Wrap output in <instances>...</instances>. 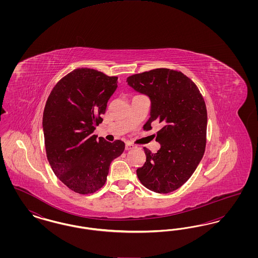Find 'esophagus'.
Segmentation results:
<instances>
[{
	"label": "esophagus",
	"instance_id": "esophagus-1",
	"mask_svg": "<svg viewBox=\"0 0 258 258\" xmlns=\"http://www.w3.org/2000/svg\"><path fill=\"white\" fill-rule=\"evenodd\" d=\"M135 148V146L133 145V144H130V143H127L126 145H125V151H130V150H133Z\"/></svg>",
	"mask_w": 258,
	"mask_h": 258
}]
</instances>
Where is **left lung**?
Returning <instances> with one entry per match:
<instances>
[{
    "instance_id": "8db88e82",
    "label": "left lung",
    "mask_w": 258,
    "mask_h": 258,
    "mask_svg": "<svg viewBox=\"0 0 258 258\" xmlns=\"http://www.w3.org/2000/svg\"><path fill=\"white\" fill-rule=\"evenodd\" d=\"M126 82L151 99V117L143 128L160 122L156 141L160 149L153 154L144 147L146 161L137 168L141 184L158 194L176 190L190 178L206 147L207 109L195 82L178 71L156 69L134 74Z\"/></svg>"
}]
</instances>
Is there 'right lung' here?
Here are the masks:
<instances>
[{
  "instance_id": "right-lung-1",
  "label": "right lung",
  "mask_w": 258,
  "mask_h": 258,
  "mask_svg": "<svg viewBox=\"0 0 258 258\" xmlns=\"http://www.w3.org/2000/svg\"><path fill=\"white\" fill-rule=\"evenodd\" d=\"M117 80V76L79 68L63 76L47 98L42 117L47 160L61 183L76 194L101 188L111 161L124 150L121 140L111 143L93 135Z\"/></svg>"
}]
</instances>
